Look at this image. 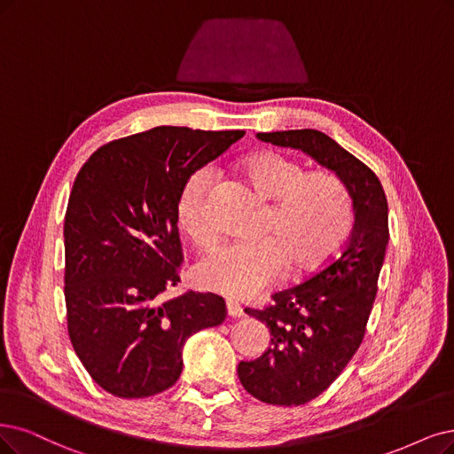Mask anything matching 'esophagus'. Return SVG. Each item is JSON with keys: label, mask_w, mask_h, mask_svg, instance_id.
I'll return each mask as SVG.
<instances>
[{"label": "esophagus", "mask_w": 454, "mask_h": 454, "mask_svg": "<svg viewBox=\"0 0 454 454\" xmlns=\"http://www.w3.org/2000/svg\"><path fill=\"white\" fill-rule=\"evenodd\" d=\"M226 310H228V316H231V317H241L245 314L238 301H231V299L226 303Z\"/></svg>", "instance_id": "34e87169"}]
</instances>
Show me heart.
I'll return each instance as SVG.
<instances>
[{
    "instance_id": "heart-1",
    "label": "heart",
    "mask_w": 454,
    "mask_h": 454,
    "mask_svg": "<svg viewBox=\"0 0 454 454\" xmlns=\"http://www.w3.org/2000/svg\"><path fill=\"white\" fill-rule=\"evenodd\" d=\"M241 172L258 196L271 201L262 241H233L218 247L196 267L201 286L236 299H250L270 288L288 263L297 273L327 263L348 241L356 207L348 184L334 174L312 172L275 151H262L241 162ZM211 168L194 170L177 196L183 230L204 247L215 241L207 198Z\"/></svg>"
}]
</instances>
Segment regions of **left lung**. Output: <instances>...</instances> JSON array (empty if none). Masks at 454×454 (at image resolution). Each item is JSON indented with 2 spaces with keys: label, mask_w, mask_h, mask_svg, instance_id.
<instances>
[{
  "label": "left lung",
  "mask_w": 454,
  "mask_h": 454,
  "mask_svg": "<svg viewBox=\"0 0 454 454\" xmlns=\"http://www.w3.org/2000/svg\"><path fill=\"white\" fill-rule=\"evenodd\" d=\"M262 142L301 149L337 174L351 192L356 223L339 258L305 282L273 294V305L245 309L271 331L256 361H241L247 393L273 406H301L320 396L359 349L378 292L389 241L387 198L376 174L314 129L258 132Z\"/></svg>",
  "instance_id": "left-lung-1"
}]
</instances>
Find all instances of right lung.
I'll return each instance as SVG.
<instances>
[{"label":"right lung","instance_id":"right-lung-1","mask_svg":"<svg viewBox=\"0 0 454 454\" xmlns=\"http://www.w3.org/2000/svg\"><path fill=\"white\" fill-rule=\"evenodd\" d=\"M243 134L155 127L105 144L80 168L63 226L67 329L106 393L170 389L184 340L224 322L221 295L162 294L181 280L176 206L184 179Z\"/></svg>","mask_w":454,"mask_h":454}]
</instances>
